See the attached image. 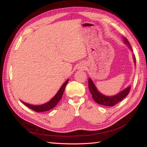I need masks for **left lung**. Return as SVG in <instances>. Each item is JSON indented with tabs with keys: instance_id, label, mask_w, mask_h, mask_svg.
Listing matches in <instances>:
<instances>
[{
	"instance_id": "left-lung-1",
	"label": "left lung",
	"mask_w": 147,
	"mask_h": 147,
	"mask_svg": "<svg viewBox=\"0 0 147 147\" xmlns=\"http://www.w3.org/2000/svg\"><path fill=\"white\" fill-rule=\"evenodd\" d=\"M124 42L126 44H127V46L131 49V51H132L131 47L129 43L126 38H123ZM133 58H134V62L136 63V60H135V55H133ZM88 88L90 90V92L91 93L92 95V98L94 100L95 102L100 105H105V106H110V107H112V106L115 105L118 102L121 101L126 96L128 95L129 93L131 86H128L126 89H124L123 91L119 92L118 94L112 96H107L104 95L102 93H100L97 89H96V86H95L94 83H93L92 80L91 78L88 79Z\"/></svg>"
}]
</instances>
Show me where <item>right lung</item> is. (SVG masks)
I'll return each mask as SVG.
<instances>
[{
  "mask_svg": "<svg viewBox=\"0 0 147 147\" xmlns=\"http://www.w3.org/2000/svg\"><path fill=\"white\" fill-rule=\"evenodd\" d=\"M68 82H69V80H66V82L62 85V86L61 87V88L59 89L58 92L56 93V95L54 96V97H53L49 102L45 103L44 104L40 105H34L27 104V103H25L23 101H22V102H23L24 105H26L28 107H29L30 109H32V110H33L34 111L37 112H45V111L51 110V109H52V108L55 107L56 105L57 104V103L60 101L62 95H63L65 87L66 86Z\"/></svg>",
  "mask_w": 147,
  "mask_h": 147,
  "instance_id": "right-lung-1",
  "label": "right lung"
}]
</instances>
